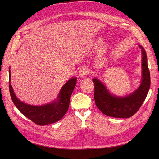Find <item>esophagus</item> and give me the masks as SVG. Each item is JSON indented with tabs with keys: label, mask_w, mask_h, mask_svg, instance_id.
Masks as SVG:
<instances>
[{
	"label": "esophagus",
	"mask_w": 159,
	"mask_h": 159,
	"mask_svg": "<svg viewBox=\"0 0 159 159\" xmlns=\"http://www.w3.org/2000/svg\"><path fill=\"white\" fill-rule=\"evenodd\" d=\"M89 73V70L85 66H82V68H80L79 70V76L81 78L84 77L86 75H88Z\"/></svg>",
	"instance_id": "1"
}]
</instances>
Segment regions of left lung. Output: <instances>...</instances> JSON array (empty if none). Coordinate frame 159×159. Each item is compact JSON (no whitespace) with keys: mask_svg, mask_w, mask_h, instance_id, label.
<instances>
[{"mask_svg":"<svg viewBox=\"0 0 159 159\" xmlns=\"http://www.w3.org/2000/svg\"><path fill=\"white\" fill-rule=\"evenodd\" d=\"M142 52V79L139 87L131 93L119 97L111 94L98 79H92L95 84L94 98L97 107L104 115L115 118H129L144 102L150 88V74L144 48L139 45Z\"/></svg>","mask_w":159,"mask_h":159,"instance_id":"left-lung-1","label":"left lung"}]
</instances>
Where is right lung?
Segmentation results:
<instances>
[{
	"mask_svg": "<svg viewBox=\"0 0 159 159\" xmlns=\"http://www.w3.org/2000/svg\"><path fill=\"white\" fill-rule=\"evenodd\" d=\"M76 83L77 77H73L67 81L53 102L42 106L30 105L20 101L16 97L11 84V71L9 69V89L13 102L21 113L40 126L55 123L63 117L68 110L70 97Z\"/></svg>",
	"mask_w": 159,
	"mask_h": 159,
	"instance_id": "obj_1",
	"label": "right lung"
}]
</instances>
